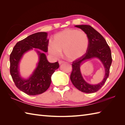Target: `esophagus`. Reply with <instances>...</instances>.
Here are the masks:
<instances>
[{"label": "esophagus", "instance_id": "obj_1", "mask_svg": "<svg viewBox=\"0 0 125 125\" xmlns=\"http://www.w3.org/2000/svg\"><path fill=\"white\" fill-rule=\"evenodd\" d=\"M58 63H59L60 64H62V63H64V61H63L60 60V61H59V62H58Z\"/></svg>", "mask_w": 125, "mask_h": 125}]
</instances>
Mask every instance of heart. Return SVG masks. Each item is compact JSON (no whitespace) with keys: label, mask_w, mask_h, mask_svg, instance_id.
Instances as JSON below:
<instances>
[{"label":"heart","mask_w":125,"mask_h":125,"mask_svg":"<svg viewBox=\"0 0 125 125\" xmlns=\"http://www.w3.org/2000/svg\"><path fill=\"white\" fill-rule=\"evenodd\" d=\"M89 46V39L86 32L67 28L56 34L54 43L49 42L48 50L54 57L59 56L63 50L66 59L72 61L85 54Z\"/></svg>","instance_id":"heart-1"}]
</instances>
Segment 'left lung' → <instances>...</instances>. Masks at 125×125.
Here are the masks:
<instances>
[{"label":"left lung","mask_w":125,"mask_h":125,"mask_svg":"<svg viewBox=\"0 0 125 125\" xmlns=\"http://www.w3.org/2000/svg\"><path fill=\"white\" fill-rule=\"evenodd\" d=\"M75 27L81 28L86 33L89 39V46L85 54L73 62L70 79L73 85L79 91L91 94L101 89L108 77L112 61L111 49L103 36L91 26L76 25ZM94 57L98 58L102 62L105 72L104 78L100 83L92 85L87 83L83 79L80 73V67L84 61Z\"/></svg>","instance_id":"8db88e82"}]
</instances>
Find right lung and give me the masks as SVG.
I'll return each instance as SVG.
<instances>
[{"mask_svg": "<svg viewBox=\"0 0 125 125\" xmlns=\"http://www.w3.org/2000/svg\"><path fill=\"white\" fill-rule=\"evenodd\" d=\"M47 36L46 32L31 34L17 42L10 54V75L15 86L28 95H38L46 91L51 83L52 75L59 67L58 62H49L44 52L36 50L39 61L33 74L27 79H23L20 76L19 64L23 55L33 48L47 52L49 43Z\"/></svg>", "mask_w": 125, "mask_h": 125, "instance_id": "add662e5", "label": "right lung"}]
</instances>
